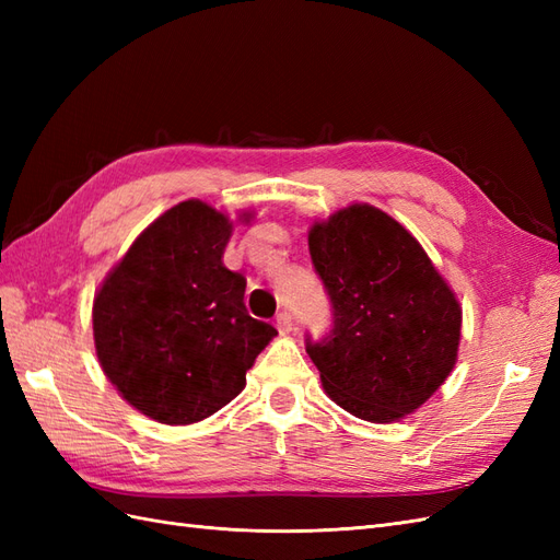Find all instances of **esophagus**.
I'll list each match as a JSON object with an SVG mask.
<instances>
[{
  "mask_svg": "<svg viewBox=\"0 0 560 560\" xmlns=\"http://www.w3.org/2000/svg\"><path fill=\"white\" fill-rule=\"evenodd\" d=\"M276 325H278L280 334H290V331H292V327H294V317H292V313H290V311H282V313H278V317H276Z\"/></svg>",
  "mask_w": 560,
  "mask_h": 560,
  "instance_id": "1",
  "label": "esophagus"
}]
</instances>
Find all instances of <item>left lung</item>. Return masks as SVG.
<instances>
[{"label":"left lung","mask_w":560,"mask_h":560,"mask_svg":"<svg viewBox=\"0 0 560 560\" xmlns=\"http://www.w3.org/2000/svg\"><path fill=\"white\" fill-rule=\"evenodd\" d=\"M308 249L331 306V329L306 352L348 413L393 422L446 381L463 311L425 249L393 217L350 206L315 224Z\"/></svg>","instance_id":"left-lung-1"}]
</instances>
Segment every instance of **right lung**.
Returning <instances> with one entry per match:
<instances>
[{
	"mask_svg": "<svg viewBox=\"0 0 560 560\" xmlns=\"http://www.w3.org/2000/svg\"><path fill=\"white\" fill-rule=\"evenodd\" d=\"M229 219L184 200L142 231L93 303L97 360L128 404L165 425L217 413L278 331L245 308L222 261Z\"/></svg>",
	"mask_w": 560,
	"mask_h": 560,
	"instance_id": "obj_1",
	"label": "right lung"
}]
</instances>
